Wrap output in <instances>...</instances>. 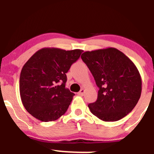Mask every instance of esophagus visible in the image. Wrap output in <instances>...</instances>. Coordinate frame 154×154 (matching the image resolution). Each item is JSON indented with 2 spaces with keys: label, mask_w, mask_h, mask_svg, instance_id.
<instances>
[{
  "label": "esophagus",
  "mask_w": 154,
  "mask_h": 154,
  "mask_svg": "<svg viewBox=\"0 0 154 154\" xmlns=\"http://www.w3.org/2000/svg\"><path fill=\"white\" fill-rule=\"evenodd\" d=\"M85 90L84 88H82V89H81L80 91H79L78 93V95H81V96H82V95H84V94H85Z\"/></svg>",
  "instance_id": "1"
}]
</instances>
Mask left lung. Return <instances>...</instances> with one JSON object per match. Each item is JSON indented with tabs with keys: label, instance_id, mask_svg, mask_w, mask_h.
Here are the masks:
<instances>
[{
	"label": "left lung",
	"instance_id": "obj_1",
	"mask_svg": "<svg viewBox=\"0 0 154 154\" xmlns=\"http://www.w3.org/2000/svg\"><path fill=\"white\" fill-rule=\"evenodd\" d=\"M81 58L99 88L97 100L88 105L92 114L104 122H116L128 115L142 91L135 63L115 48L85 51Z\"/></svg>",
	"mask_w": 154,
	"mask_h": 154
}]
</instances>
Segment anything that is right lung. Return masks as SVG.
Segmentation results:
<instances>
[{"label": "right lung", "instance_id": "right-lung-1", "mask_svg": "<svg viewBox=\"0 0 154 154\" xmlns=\"http://www.w3.org/2000/svg\"><path fill=\"white\" fill-rule=\"evenodd\" d=\"M82 50L43 48L23 66L19 92L24 108L42 122L55 121L65 114L75 93L65 88L66 73Z\"/></svg>", "mask_w": 154, "mask_h": 154}]
</instances>
